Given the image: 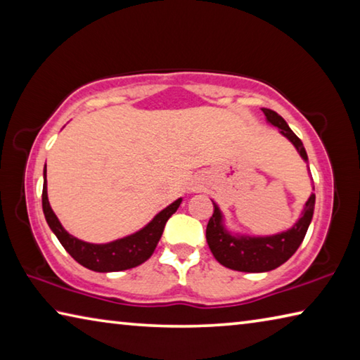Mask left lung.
<instances>
[{
    "instance_id": "8db88e82",
    "label": "left lung",
    "mask_w": 360,
    "mask_h": 360,
    "mask_svg": "<svg viewBox=\"0 0 360 360\" xmlns=\"http://www.w3.org/2000/svg\"><path fill=\"white\" fill-rule=\"evenodd\" d=\"M262 111H264L268 124L278 127L279 133L288 138L295 146L297 152L303 160L308 162V155L303 148V143L289 129L288 122L278 112L271 111V109L262 108ZM314 202L316 195L311 193L308 202L304 203L300 219L289 230L270 236L233 235L225 229L222 211L219 210L217 203L212 202L214 212H212L208 227H206V241H208L211 252L219 264L230 268V270L246 273H264L275 270L279 265H283L284 262H288L294 255L298 246L302 245L309 224H311Z\"/></svg>"
}]
</instances>
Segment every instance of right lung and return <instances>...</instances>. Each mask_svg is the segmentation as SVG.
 <instances>
[{
	"label": "right lung",
	"instance_id": "right-lung-1",
	"mask_svg": "<svg viewBox=\"0 0 360 360\" xmlns=\"http://www.w3.org/2000/svg\"><path fill=\"white\" fill-rule=\"evenodd\" d=\"M182 198H178L165 210H162L152 221L144 225L141 230L135 231L129 236L119 238L105 245H94L76 238L70 235L60 224L56 212L52 211L51 203L47 198V181H46V167H44V186H42V211H44L46 221L49 227L56 233L58 241L66 249L72 259L89 270L109 273V271H122L141 265L148 260L152 252L155 251L157 243L160 240L165 229V224L172 217L176 210L179 208Z\"/></svg>",
	"mask_w": 360,
	"mask_h": 360
}]
</instances>
